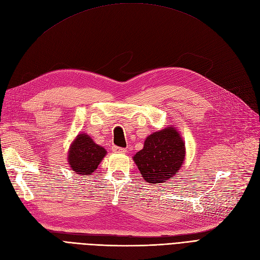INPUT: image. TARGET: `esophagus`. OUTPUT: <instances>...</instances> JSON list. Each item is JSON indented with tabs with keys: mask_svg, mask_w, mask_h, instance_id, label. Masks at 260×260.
<instances>
[{
	"mask_svg": "<svg viewBox=\"0 0 260 260\" xmlns=\"http://www.w3.org/2000/svg\"><path fill=\"white\" fill-rule=\"evenodd\" d=\"M112 149H113V152H115V153H122V154H124L125 152H127V149L123 148V147H119V146H113Z\"/></svg>",
	"mask_w": 260,
	"mask_h": 260,
	"instance_id": "1",
	"label": "esophagus"
}]
</instances>
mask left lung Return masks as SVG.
Wrapping results in <instances>:
<instances>
[{"mask_svg":"<svg viewBox=\"0 0 260 260\" xmlns=\"http://www.w3.org/2000/svg\"><path fill=\"white\" fill-rule=\"evenodd\" d=\"M184 156L183 140L170 127L148 136L143 149L133 159L144 180L155 184L174 177L184 161Z\"/></svg>","mask_w":260,"mask_h":260,"instance_id":"8db88e82","label":"left lung"}]
</instances>
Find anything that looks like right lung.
Segmentation results:
<instances>
[{
    "label": "right lung",
    "instance_id": "right-lung-1",
    "mask_svg": "<svg viewBox=\"0 0 260 260\" xmlns=\"http://www.w3.org/2000/svg\"><path fill=\"white\" fill-rule=\"evenodd\" d=\"M106 155L104 147L93 142L86 135H79L70 148L68 160L76 174L90 176Z\"/></svg>",
    "mask_w": 260,
    "mask_h": 260
}]
</instances>
